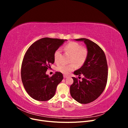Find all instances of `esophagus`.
Returning <instances> with one entry per match:
<instances>
[{
	"mask_svg": "<svg viewBox=\"0 0 128 128\" xmlns=\"http://www.w3.org/2000/svg\"><path fill=\"white\" fill-rule=\"evenodd\" d=\"M67 76H66V75H64V78H67Z\"/></svg>",
	"mask_w": 128,
	"mask_h": 128,
	"instance_id": "esophagus-1",
	"label": "esophagus"
}]
</instances>
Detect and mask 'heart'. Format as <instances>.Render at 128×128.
<instances>
[{"label": "heart", "instance_id": "obj_1", "mask_svg": "<svg viewBox=\"0 0 128 128\" xmlns=\"http://www.w3.org/2000/svg\"><path fill=\"white\" fill-rule=\"evenodd\" d=\"M64 52L71 56L69 64H61L58 66L56 70L68 75L73 71L76 68L75 64L78 67H81L85 64L88 56V50L86 48L82 47L78 42H71L64 46ZM54 60L56 64L60 62L61 52L59 50H56L53 54Z\"/></svg>", "mask_w": 128, "mask_h": 128}]
</instances>
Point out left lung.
<instances>
[{
  "label": "left lung",
  "mask_w": 128,
  "mask_h": 128,
  "mask_svg": "<svg viewBox=\"0 0 128 128\" xmlns=\"http://www.w3.org/2000/svg\"><path fill=\"white\" fill-rule=\"evenodd\" d=\"M76 40L84 41L88 50V56L83 66L74 72L84 77L81 81L72 77L74 82L70 86V93L76 101L86 104L97 99L105 88L108 78L107 62L105 54L98 45L86 38Z\"/></svg>",
  "instance_id": "left-lung-1"
}]
</instances>
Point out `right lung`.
<instances>
[{
    "label": "right lung",
    "mask_w": 128,
    "mask_h": 128,
    "mask_svg": "<svg viewBox=\"0 0 128 128\" xmlns=\"http://www.w3.org/2000/svg\"><path fill=\"white\" fill-rule=\"evenodd\" d=\"M65 40L43 38L34 42L27 50L21 66V80L26 91L33 99L44 102L54 96L63 75L56 72L49 77L46 72L54 62V53Z\"/></svg>",
    "instance_id": "1"
}]
</instances>
